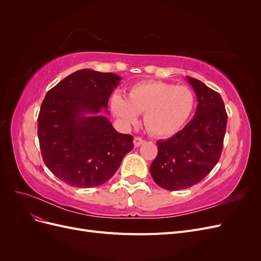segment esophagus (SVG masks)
Wrapping results in <instances>:
<instances>
[{
	"instance_id": "esophagus-1",
	"label": "esophagus",
	"mask_w": 261,
	"mask_h": 261,
	"mask_svg": "<svg viewBox=\"0 0 261 261\" xmlns=\"http://www.w3.org/2000/svg\"><path fill=\"white\" fill-rule=\"evenodd\" d=\"M145 143V140L140 137H135L134 138V146L135 147H139L140 145H143Z\"/></svg>"
}]
</instances>
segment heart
<instances>
[{
	"instance_id": "heart-1",
	"label": "heart",
	"mask_w": 261,
	"mask_h": 261,
	"mask_svg": "<svg viewBox=\"0 0 261 261\" xmlns=\"http://www.w3.org/2000/svg\"><path fill=\"white\" fill-rule=\"evenodd\" d=\"M196 105L193 90L185 86L164 82H141L132 86L127 99L115 93L110 109L123 127L137 124L139 114L145 113L147 129L159 137L174 135L191 118Z\"/></svg>"
}]
</instances>
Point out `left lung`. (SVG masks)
I'll list each match as a JSON object with an SVG mask.
<instances>
[{
  "label": "left lung",
  "mask_w": 261,
  "mask_h": 261,
  "mask_svg": "<svg viewBox=\"0 0 261 261\" xmlns=\"http://www.w3.org/2000/svg\"><path fill=\"white\" fill-rule=\"evenodd\" d=\"M198 105L195 116L174 136L159 140L150 174L160 187L179 191L206 177L218 163L223 148L227 114L220 94L202 82L187 77Z\"/></svg>",
  "instance_id": "8db88e82"
}]
</instances>
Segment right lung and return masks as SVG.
I'll return each mask as SVG.
<instances>
[{
	"mask_svg": "<svg viewBox=\"0 0 261 261\" xmlns=\"http://www.w3.org/2000/svg\"><path fill=\"white\" fill-rule=\"evenodd\" d=\"M120 81L112 73L81 69L46 92L38 116L39 144L45 165L64 183L102 185L134 148L133 136L117 133L100 114Z\"/></svg>",
	"mask_w": 261,
	"mask_h": 261,
	"instance_id": "add662e5",
	"label": "right lung"
}]
</instances>
